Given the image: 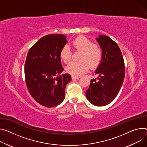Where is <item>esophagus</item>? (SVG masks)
Instances as JSON below:
<instances>
[{
	"mask_svg": "<svg viewBox=\"0 0 147 147\" xmlns=\"http://www.w3.org/2000/svg\"><path fill=\"white\" fill-rule=\"evenodd\" d=\"M80 78V77H76V76H71V78H72L73 80H74V79H78V78Z\"/></svg>",
	"mask_w": 147,
	"mask_h": 147,
	"instance_id": "esophagus-1",
	"label": "esophagus"
}]
</instances>
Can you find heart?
Returning <instances> with one entry per match:
<instances>
[{
	"mask_svg": "<svg viewBox=\"0 0 147 147\" xmlns=\"http://www.w3.org/2000/svg\"><path fill=\"white\" fill-rule=\"evenodd\" d=\"M72 46L76 50L82 51L80 60L81 61H71L67 65L65 70L69 74L79 77L86 72L90 65L91 68L97 67L102 59V53L100 46L92 44V42L83 36L76 38L72 42ZM60 57L64 63H68L71 57V52L68 46H63L60 51Z\"/></svg>",
	"mask_w": 147,
	"mask_h": 147,
	"instance_id": "heart-1",
	"label": "heart"
}]
</instances>
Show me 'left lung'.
<instances>
[{"label":"left lung","mask_w":147,"mask_h":147,"mask_svg":"<svg viewBox=\"0 0 147 147\" xmlns=\"http://www.w3.org/2000/svg\"><path fill=\"white\" fill-rule=\"evenodd\" d=\"M96 40L102 57L95 71L98 77L91 80L86 96L90 103L100 107L110 104L117 96L124 82L125 66L119 46L110 37L100 35Z\"/></svg>","instance_id":"8db88e82"}]
</instances>
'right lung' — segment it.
Listing matches in <instances>:
<instances>
[{"instance_id": "add662e5", "label": "right lung", "mask_w": 147, "mask_h": 147, "mask_svg": "<svg viewBox=\"0 0 147 147\" xmlns=\"http://www.w3.org/2000/svg\"><path fill=\"white\" fill-rule=\"evenodd\" d=\"M67 41L63 34L43 36L30 49L24 64L26 83L32 97L46 107H53L65 98L71 75L64 74L60 51Z\"/></svg>"}]
</instances>
